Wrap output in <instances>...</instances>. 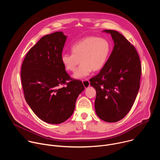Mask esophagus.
Returning a JSON list of instances; mask_svg holds the SVG:
<instances>
[{
  "label": "esophagus",
  "mask_w": 160,
  "mask_h": 160,
  "mask_svg": "<svg viewBox=\"0 0 160 160\" xmlns=\"http://www.w3.org/2000/svg\"><path fill=\"white\" fill-rule=\"evenodd\" d=\"M82 83H83V85L85 87V88H87L90 86V82L88 80H82Z\"/></svg>",
  "instance_id": "obj_1"
}]
</instances>
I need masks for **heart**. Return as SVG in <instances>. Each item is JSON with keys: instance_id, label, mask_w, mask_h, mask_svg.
Masks as SVG:
<instances>
[{"instance_id": "b5f03b06", "label": "heart", "mask_w": 160, "mask_h": 160, "mask_svg": "<svg viewBox=\"0 0 160 160\" xmlns=\"http://www.w3.org/2000/svg\"><path fill=\"white\" fill-rule=\"evenodd\" d=\"M111 49V44L108 40L96 36L87 37L73 44L72 53H63L61 62L68 71L73 72L80 59L81 64L73 77L81 79L88 76L92 70L98 72L102 69Z\"/></svg>"}]
</instances>
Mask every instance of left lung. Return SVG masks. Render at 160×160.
<instances>
[{"label":"left lung","mask_w":160,"mask_h":160,"mask_svg":"<svg viewBox=\"0 0 160 160\" xmlns=\"http://www.w3.org/2000/svg\"><path fill=\"white\" fill-rule=\"evenodd\" d=\"M113 40L114 48L98 75L90 80L96 90L95 109L106 122L123 119L130 110L140 88L141 65L134 46L121 33L105 30Z\"/></svg>","instance_id":"8db88e82"}]
</instances>
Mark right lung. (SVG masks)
Instances as JSON below:
<instances>
[{
  "label": "right lung",
  "mask_w": 160,
  "mask_h": 160,
  "mask_svg": "<svg viewBox=\"0 0 160 160\" xmlns=\"http://www.w3.org/2000/svg\"><path fill=\"white\" fill-rule=\"evenodd\" d=\"M66 37L62 32L43 36L28 52L21 66L27 102L40 120L51 124L61 123L72 115L77 99L85 88L80 80L70 77L61 62ZM62 84L66 85L61 88Z\"/></svg>",
  "instance_id": "right-lung-1"
}]
</instances>
